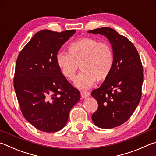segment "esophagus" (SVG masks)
Here are the masks:
<instances>
[{
  "instance_id": "obj_1",
  "label": "esophagus",
  "mask_w": 156,
  "mask_h": 156,
  "mask_svg": "<svg viewBox=\"0 0 156 156\" xmlns=\"http://www.w3.org/2000/svg\"><path fill=\"white\" fill-rule=\"evenodd\" d=\"M80 95L83 98H86L90 96V94H89V92L88 91H81Z\"/></svg>"
}]
</instances>
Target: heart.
I'll return each instance as SVG.
<instances>
[{
    "label": "heart",
    "instance_id": "b5f03b06",
    "mask_svg": "<svg viewBox=\"0 0 156 156\" xmlns=\"http://www.w3.org/2000/svg\"><path fill=\"white\" fill-rule=\"evenodd\" d=\"M69 53L59 51L56 60L62 74L72 80L80 66L82 72L74 84L81 89H87L95 82H101L109 77L113 69L114 56L109 44L98 39L85 37L69 46Z\"/></svg>",
    "mask_w": 156,
    "mask_h": 156
}]
</instances>
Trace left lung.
<instances>
[{
	"label": "left lung",
	"mask_w": 156,
	"mask_h": 156,
	"mask_svg": "<svg viewBox=\"0 0 156 156\" xmlns=\"http://www.w3.org/2000/svg\"><path fill=\"white\" fill-rule=\"evenodd\" d=\"M88 33L104 35L112 45L113 67L102 85L91 92L98 104L91 118L100 128H114L129 120L140 101L143 67L135 46L113 29L98 28Z\"/></svg>",
	"instance_id": "left-lung-1"
}]
</instances>
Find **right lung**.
<instances>
[{
  "label": "right lung",
  "instance_id": "1",
  "mask_svg": "<svg viewBox=\"0 0 156 156\" xmlns=\"http://www.w3.org/2000/svg\"><path fill=\"white\" fill-rule=\"evenodd\" d=\"M75 32L41 30L18 56L14 78L16 94L26 120L40 131L62 129L71 109L80 98V92L62 74L56 60L60 47Z\"/></svg>",
  "mask_w": 156,
  "mask_h": 156
}]
</instances>
